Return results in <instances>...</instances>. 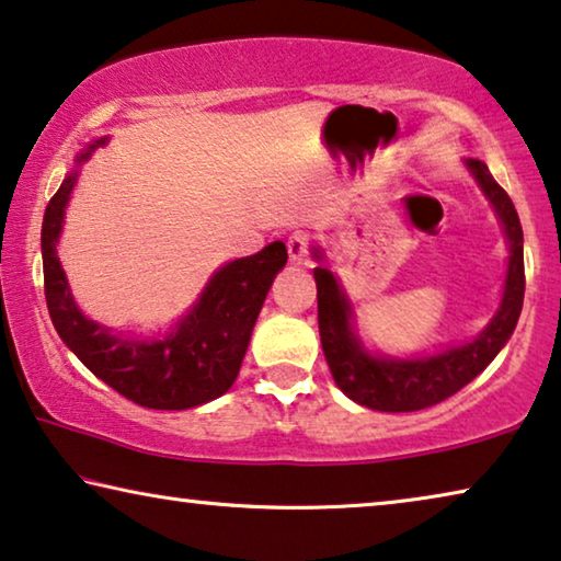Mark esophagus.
<instances>
[{
    "label": "esophagus",
    "instance_id": "1",
    "mask_svg": "<svg viewBox=\"0 0 561 561\" xmlns=\"http://www.w3.org/2000/svg\"><path fill=\"white\" fill-rule=\"evenodd\" d=\"M307 249H309L307 233H302V231L289 233V239H287V252H289L291 262H305V259H307Z\"/></svg>",
    "mask_w": 561,
    "mask_h": 561
}]
</instances>
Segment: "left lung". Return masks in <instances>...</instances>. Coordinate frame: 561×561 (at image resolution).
I'll list each match as a JSON object with an SVG mask.
<instances>
[{
	"instance_id": "obj_1",
	"label": "left lung",
	"mask_w": 561,
	"mask_h": 561,
	"mask_svg": "<svg viewBox=\"0 0 561 561\" xmlns=\"http://www.w3.org/2000/svg\"><path fill=\"white\" fill-rule=\"evenodd\" d=\"M463 163L481 186L483 196L489 198V204L494 206L508 244L501 305L483 332L471 342L417 357L373 355L370 350H365L360 334L355 330L353 305L342 289V282L322 264V249L312 247V254L320 262V266H314V282L324 360L330 365L337 388L350 400L373 408V411L411 413L450 398L468 386L476 375L486 370V365L501 353L519 322L524 305V233L519 214L506 191L494 181L486 163L479 158H466Z\"/></svg>"
}]
</instances>
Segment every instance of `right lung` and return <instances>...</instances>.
<instances>
[{
    "mask_svg": "<svg viewBox=\"0 0 561 561\" xmlns=\"http://www.w3.org/2000/svg\"><path fill=\"white\" fill-rule=\"evenodd\" d=\"M93 140L49 198L42 219V266L49 317L62 342L90 373L133 403L153 411H186L224 396L237 380L266 291L287 264V247L272 241L259 254L219 266L186 314L161 337L113 332L85 317L75 302L57 256L65 208L80 165L105 146Z\"/></svg>",
    "mask_w": 561,
    "mask_h": 561,
    "instance_id": "1",
    "label": "right lung"
}]
</instances>
